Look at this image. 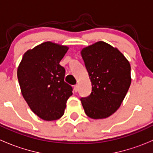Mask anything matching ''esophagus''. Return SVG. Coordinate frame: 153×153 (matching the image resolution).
Segmentation results:
<instances>
[{"label": "esophagus", "mask_w": 153, "mask_h": 153, "mask_svg": "<svg viewBox=\"0 0 153 153\" xmlns=\"http://www.w3.org/2000/svg\"><path fill=\"white\" fill-rule=\"evenodd\" d=\"M74 90H75V92H78V85L74 86Z\"/></svg>", "instance_id": "34e87169"}]
</instances>
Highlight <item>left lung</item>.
Masks as SVG:
<instances>
[{
	"label": "left lung",
	"mask_w": 153,
	"mask_h": 153,
	"mask_svg": "<svg viewBox=\"0 0 153 153\" xmlns=\"http://www.w3.org/2000/svg\"><path fill=\"white\" fill-rule=\"evenodd\" d=\"M92 92L81 101L86 115L93 119L108 118L124 101L131 84L129 61L117 48L98 41L81 50Z\"/></svg>",
	"instance_id": "left-lung-1"
}]
</instances>
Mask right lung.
Wrapping results in <instances>:
<instances>
[{"mask_svg":"<svg viewBox=\"0 0 153 153\" xmlns=\"http://www.w3.org/2000/svg\"><path fill=\"white\" fill-rule=\"evenodd\" d=\"M69 48L47 41L24 53L18 68L23 97L32 112L45 121L64 115L72 87L64 81L65 69L59 64Z\"/></svg>","mask_w":153,"mask_h":153,"instance_id":"1","label":"right lung"}]
</instances>
